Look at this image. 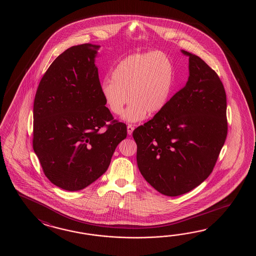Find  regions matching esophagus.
<instances>
[{"instance_id":"34e87169","label":"esophagus","mask_w":256,"mask_h":256,"mask_svg":"<svg viewBox=\"0 0 256 256\" xmlns=\"http://www.w3.org/2000/svg\"><path fill=\"white\" fill-rule=\"evenodd\" d=\"M134 130V126H132V124H128V126H127V134H128L129 136H132V134Z\"/></svg>"}]
</instances>
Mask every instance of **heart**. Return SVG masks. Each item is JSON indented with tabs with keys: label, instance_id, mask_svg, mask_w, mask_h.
I'll list each match as a JSON object with an SVG mask.
<instances>
[{
	"label": "heart",
	"instance_id": "b5f03b06",
	"mask_svg": "<svg viewBox=\"0 0 256 256\" xmlns=\"http://www.w3.org/2000/svg\"><path fill=\"white\" fill-rule=\"evenodd\" d=\"M172 85L173 66L168 58L161 52H149L130 54L120 61L112 72V80L105 78L100 90L114 114H120L130 100L122 119L136 122L164 108Z\"/></svg>",
	"mask_w": 256,
	"mask_h": 256
}]
</instances>
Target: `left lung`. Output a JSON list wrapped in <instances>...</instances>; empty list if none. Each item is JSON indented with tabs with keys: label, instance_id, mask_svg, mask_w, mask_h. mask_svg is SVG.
I'll use <instances>...</instances> for the list:
<instances>
[{
	"label": "left lung",
	"instance_id": "left-lung-1",
	"mask_svg": "<svg viewBox=\"0 0 256 256\" xmlns=\"http://www.w3.org/2000/svg\"><path fill=\"white\" fill-rule=\"evenodd\" d=\"M188 56L185 87L132 136L144 180L161 194L183 195L212 172L227 136L226 93L216 72L196 54Z\"/></svg>",
	"mask_w": 256,
	"mask_h": 256
}]
</instances>
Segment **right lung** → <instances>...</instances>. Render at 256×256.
<instances>
[{
  "label": "right lung",
  "instance_id": "obj_1",
  "mask_svg": "<svg viewBox=\"0 0 256 256\" xmlns=\"http://www.w3.org/2000/svg\"><path fill=\"white\" fill-rule=\"evenodd\" d=\"M98 44L66 49L50 65L34 102V151L44 173L62 190L92 184L109 168L126 126L112 122L105 106L95 58Z\"/></svg>",
  "mask_w": 256,
  "mask_h": 256
}]
</instances>
